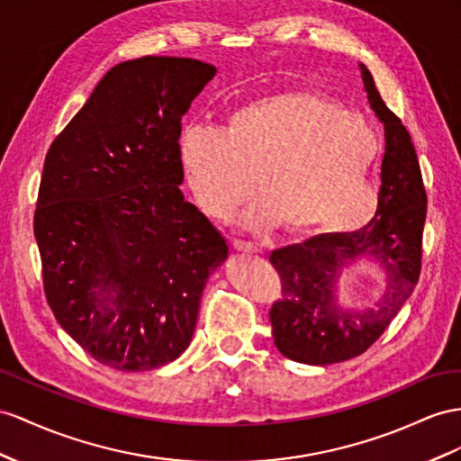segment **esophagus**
Wrapping results in <instances>:
<instances>
[{"label":"esophagus","mask_w":461,"mask_h":461,"mask_svg":"<svg viewBox=\"0 0 461 461\" xmlns=\"http://www.w3.org/2000/svg\"><path fill=\"white\" fill-rule=\"evenodd\" d=\"M233 249L235 251H241V253H257L258 247L251 241H243V240H233Z\"/></svg>","instance_id":"obj_1"}]
</instances>
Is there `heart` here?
<instances>
[{
    "label": "heart",
    "mask_w": 461,
    "mask_h": 461,
    "mask_svg": "<svg viewBox=\"0 0 461 461\" xmlns=\"http://www.w3.org/2000/svg\"><path fill=\"white\" fill-rule=\"evenodd\" d=\"M181 163L198 206L226 218L251 193L249 230H343L370 208L366 179L377 151L368 121L317 93L282 91L241 104L221 130H183ZM365 196L357 207L356 194Z\"/></svg>",
    "instance_id": "b5f03b06"
}]
</instances>
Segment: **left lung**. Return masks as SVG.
Returning <instances> with one entry per match:
<instances>
[{
	"label": "left lung",
	"instance_id": "left-lung-1",
	"mask_svg": "<svg viewBox=\"0 0 461 461\" xmlns=\"http://www.w3.org/2000/svg\"><path fill=\"white\" fill-rule=\"evenodd\" d=\"M364 91L384 124L385 153L374 218L347 233H321L270 253L282 280L270 325L286 358L312 366L345 362L370 348L415 290L420 275L427 191L407 128L385 107L368 68L360 64ZM368 258L383 267L384 294L372 309H340L336 282L342 268Z\"/></svg>",
	"mask_w": 461,
	"mask_h": 461
}]
</instances>
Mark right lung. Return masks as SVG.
I'll return each mask as SVG.
<instances>
[{"label": "right lung", "instance_id": "1", "mask_svg": "<svg viewBox=\"0 0 461 461\" xmlns=\"http://www.w3.org/2000/svg\"><path fill=\"white\" fill-rule=\"evenodd\" d=\"M216 76L193 58L109 69L46 153L34 210L44 294L64 331L122 372L191 345L228 243L179 185L181 118Z\"/></svg>", "mask_w": 461, "mask_h": 461}]
</instances>
